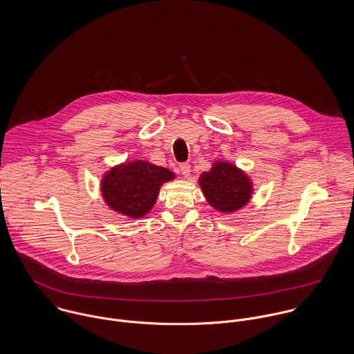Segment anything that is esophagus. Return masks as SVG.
<instances>
[{
  "label": "esophagus",
  "instance_id": "1",
  "mask_svg": "<svg viewBox=\"0 0 354 354\" xmlns=\"http://www.w3.org/2000/svg\"><path fill=\"white\" fill-rule=\"evenodd\" d=\"M180 169H181V173H183L184 177H189V174H191V165L188 162L181 163Z\"/></svg>",
  "mask_w": 354,
  "mask_h": 354
}]
</instances>
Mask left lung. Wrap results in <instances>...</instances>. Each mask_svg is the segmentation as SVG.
Here are the masks:
<instances>
[{
  "instance_id": "8db88e82",
  "label": "left lung",
  "mask_w": 354,
  "mask_h": 354,
  "mask_svg": "<svg viewBox=\"0 0 354 354\" xmlns=\"http://www.w3.org/2000/svg\"><path fill=\"white\" fill-rule=\"evenodd\" d=\"M199 184L208 203L222 212H232L251 199L252 184L234 165L216 162L201 176Z\"/></svg>"
}]
</instances>
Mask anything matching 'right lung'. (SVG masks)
Returning a JSON list of instances; mask_svg holds the SVG:
<instances>
[{
  "mask_svg": "<svg viewBox=\"0 0 354 354\" xmlns=\"http://www.w3.org/2000/svg\"><path fill=\"white\" fill-rule=\"evenodd\" d=\"M174 178L166 167L136 160L113 167L102 180V195L107 205L129 218L145 216L163 183Z\"/></svg>",
  "mask_w": 354,
  "mask_h": 354,
  "instance_id": "obj_1",
  "label": "right lung"
}]
</instances>
